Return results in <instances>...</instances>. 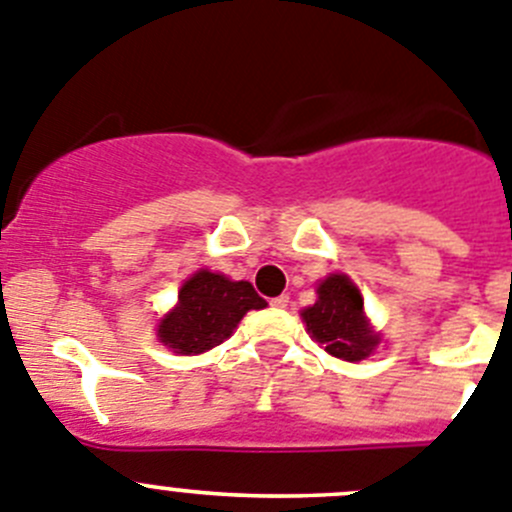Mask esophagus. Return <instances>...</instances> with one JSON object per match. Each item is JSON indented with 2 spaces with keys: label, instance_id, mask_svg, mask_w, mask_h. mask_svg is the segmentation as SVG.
Here are the masks:
<instances>
[{
  "label": "esophagus",
  "instance_id": "34e87169",
  "mask_svg": "<svg viewBox=\"0 0 512 512\" xmlns=\"http://www.w3.org/2000/svg\"><path fill=\"white\" fill-rule=\"evenodd\" d=\"M270 303H273L275 308H288L290 306V298L288 296H278V298H273V301H270Z\"/></svg>",
  "mask_w": 512,
  "mask_h": 512
}]
</instances>
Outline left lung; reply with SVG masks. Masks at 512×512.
<instances>
[{
    "label": "left lung",
    "instance_id": "left-lung-1",
    "mask_svg": "<svg viewBox=\"0 0 512 512\" xmlns=\"http://www.w3.org/2000/svg\"><path fill=\"white\" fill-rule=\"evenodd\" d=\"M319 298L301 316L308 334L336 359L362 362L380 344V334L365 316V301L344 273H331L316 288Z\"/></svg>",
    "mask_w": 512,
    "mask_h": 512
}]
</instances>
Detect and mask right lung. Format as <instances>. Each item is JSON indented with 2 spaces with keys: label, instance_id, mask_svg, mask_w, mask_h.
<instances>
[{
  "label": "right lung",
  "instance_id": "add662e5",
  "mask_svg": "<svg viewBox=\"0 0 512 512\" xmlns=\"http://www.w3.org/2000/svg\"><path fill=\"white\" fill-rule=\"evenodd\" d=\"M265 306L247 280L199 270L178 290L176 308L160 319L158 339L176 354L209 352L234 334L247 311Z\"/></svg>",
  "mask_w": 512,
  "mask_h": 512
}]
</instances>
